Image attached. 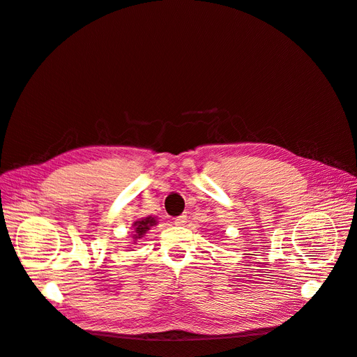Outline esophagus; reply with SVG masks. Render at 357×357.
Returning <instances> with one entry per match:
<instances>
[{
	"label": "esophagus",
	"mask_w": 357,
	"mask_h": 357,
	"mask_svg": "<svg viewBox=\"0 0 357 357\" xmlns=\"http://www.w3.org/2000/svg\"><path fill=\"white\" fill-rule=\"evenodd\" d=\"M186 222H188V216H186V215H181V216H178V218H176V219H174V224H176V225H178V227L185 225Z\"/></svg>",
	"instance_id": "esophagus-1"
}]
</instances>
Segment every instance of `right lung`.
Listing matches in <instances>:
<instances>
[{
	"mask_svg": "<svg viewBox=\"0 0 357 357\" xmlns=\"http://www.w3.org/2000/svg\"><path fill=\"white\" fill-rule=\"evenodd\" d=\"M158 224L159 222H158L156 216H147V218H141L138 220H135V222L132 224L133 231H130V237L133 238V243H137L138 238H142L147 234V231L151 227H155Z\"/></svg>",
	"mask_w": 357,
	"mask_h": 357,
	"instance_id": "right-lung-1",
	"label": "right lung"
}]
</instances>
